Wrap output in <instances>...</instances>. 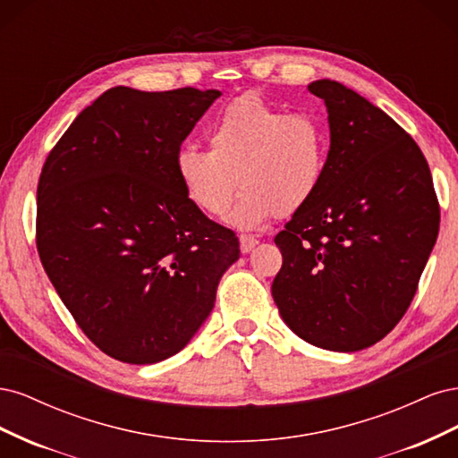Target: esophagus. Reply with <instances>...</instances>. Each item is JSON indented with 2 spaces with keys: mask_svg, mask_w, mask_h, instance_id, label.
<instances>
[{
  "mask_svg": "<svg viewBox=\"0 0 458 458\" xmlns=\"http://www.w3.org/2000/svg\"><path fill=\"white\" fill-rule=\"evenodd\" d=\"M239 242H241V252H242V254H248V252H252L254 248H256L258 239L250 237V234H241Z\"/></svg>",
  "mask_w": 458,
  "mask_h": 458,
  "instance_id": "34e87169",
  "label": "esophagus"
}]
</instances>
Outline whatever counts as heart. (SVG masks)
Returning a JSON list of instances; mask_svg holds the SVG:
<instances>
[{"instance_id": "1", "label": "heart", "mask_w": 458, "mask_h": 458, "mask_svg": "<svg viewBox=\"0 0 458 458\" xmlns=\"http://www.w3.org/2000/svg\"><path fill=\"white\" fill-rule=\"evenodd\" d=\"M210 150L183 145L175 174L187 199L208 216H221L242 187L225 221L254 231L271 217L300 212L323 183L328 133L310 114H288L258 95L229 103L208 128Z\"/></svg>"}]
</instances>
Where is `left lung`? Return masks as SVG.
I'll return each mask as SVG.
<instances>
[{"label": "left lung", "mask_w": 458, "mask_h": 458, "mask_svg": "<svg viewBox=\"0 0 458 458\" xmlns=\"http://www.w3.org/2000/svg\"><path fill=\"white\" fill-rule=\"evenodd\" d=\"M325 101L330 150L317 195L275 237L271 284L290 330L317 348L359 352L405 315L439 231L428 162L384 110L335 80Z\"/></svg>", "instance_id": "obj_1"}]
</instances>
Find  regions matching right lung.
<instances>
[{"mask_svg": "<svg viewBox=\"0 0 458 458\" xmlns=\"http://www.w3.org/2000/svg\"><path fill=\"white\" fill-rule=\"evenodd\" d=\"M217 89L110 88L53 147L38 183L41 266L84 335L122 363L182 352L241 256L192 204L175 155Z\"/></svg>", "mask_w": 458, "mask_h": 458, "instance_id": "right-lung-1", "label": "right lung"}]
</instances>
